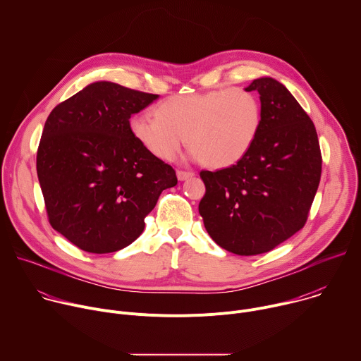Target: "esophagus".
I'll use <instances>...</instances> for the list:
<instances>
[{"mask_svg":"<svg viewBox=\"0 0 361 361\" xmlns=\"http://www.w3.org/2000/svg\"><path fill=\"white\" fill-rule=\"evenodd\" d=\"M192 176H194V173H192V171H184V170H177V177H178V180H180V181H184V180H187V178L192 177Z\"/></svg>","mask_w":361,"mask_h":361,"instance_id":"esophagus-1","label":"esophagus"}]
</instances>
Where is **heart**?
<instances>
[{
    "label": "heart",
    "instance_id": "b5f03b06",
    "mask_svg": "<svg viewBox=\"0 0 361 361\" xmlns=\"http://www.w3.org/2000/svg\"><path fill=\"white\" fill-rule=\"evenodd\" d=\"M262 126L259 95L240 87L169 97L159 102L156 116L141 113L130 118L133 137L154 157L173 160L185 140L192 159L216 169L243 160Z\"/></svg>",
    "mask_w": 361,
    "mask_h": 361
}]
</instances>
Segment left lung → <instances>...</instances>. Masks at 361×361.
I'll return each mask as SVG.
<instances>
[{
	"instance_id": "obj_1",
	"label": "left lung",
	"mask_w": 361,
	"mask_h": 361,
	"mask_svg": "<svg viewBox=\"0 0 361 361\" xmlns=\"http://www.w3.org/2000/svg\"><path fill=\"white\" fill-rule=\"evenodd\" d=\"M245 90L260 94V134L237 164L200 171L205 194L198 212L220 247L238 255H257L304 227L323 160L312 118L283 84L266 77Z\"/></svg>"
}]
</instances>
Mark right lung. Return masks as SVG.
<instances>
[{"label":"right lung","mask_w":361,"mask_h":361,"mask_svg":"<svg viewBox=\"0 0 361 361\" xmlns=\"http://www.w3.org/2000/svg\"><path fill=\"white\" fill-rule=\"evenodd\" d=\"M157 97L99 81L49 113L37 174L51 227L80 250L106 254L130 245L161 191L177 184L174 169L130 131V117Z\"/></svg>","instance_id":"obj_1"}]
</instances>
